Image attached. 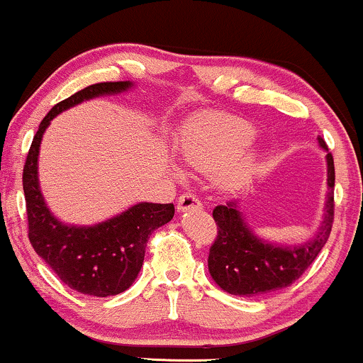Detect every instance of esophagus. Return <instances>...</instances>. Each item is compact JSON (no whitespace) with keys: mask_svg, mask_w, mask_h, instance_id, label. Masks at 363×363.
Instances as JSON below:
<instances>
[{"mask_svg":"<svg viewBox=\"0 0 363 363\" xmlns=\"http://www.w3.org/2000/svg\"><path fill=\"white\" fill-rule=\"evenodd\" d=\"M201 208H203L201 201L196 198L194 194H191V193L182 194L181 198H179V201H177V211L179 213L189 211V209H201Z\"/></svg>","mask_w":363,"mask_h":363,"instance_id":"1","label":"esophagus"}]
</instances>
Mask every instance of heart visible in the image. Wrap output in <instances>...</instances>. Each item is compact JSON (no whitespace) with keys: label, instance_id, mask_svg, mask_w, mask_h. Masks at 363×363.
<instances>
[{"label":"heart","instance_id":"1","mask_svg":"<svg viewBox=\"0 0 363 363\" xmlns=\"http://www.w3.org/2000/svg\"><path fill=\"white\" fill-rule=\"evenodd\" d=\"M255 128L233 116H204L187 126L179 142V154L187 167L196 170H216L225 187H237L252 176L255 162L252 157H240L255 140ZM174 176L181 177L176 165Z\"/></svg>","mask_w":363,"mask_h":363}]
</instances>
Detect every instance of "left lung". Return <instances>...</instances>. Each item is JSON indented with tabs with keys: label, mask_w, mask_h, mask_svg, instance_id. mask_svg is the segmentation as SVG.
<instances>
[{
	"label": "left lung",
	"mask_w": 363,
	"mask_h": 363,
	"mask_svg": "<svg viewBox=\"0 0 363 363\" xmlns=\"http://www.w3.org/2000/svg\"><path fill=\"white\" fill-rule=\"evenodd\" d=\"M323 150L328 152L325 140L318 137ZM328 165V196L325 216L308 242L301 245H274L253 233L240 213L237 201H228L213 209L218 226L215 243L209 248L208 269L221 289L233 296H260L291 286L313 264L328 242L335 215V164L326 154Z\"/></svg>",
	"instance_id": "8db88e82"
}]
</instances>
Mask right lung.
Listing matches in <instances>:
<instances>
[{"mask_svg": "<svg viewBox=\"0 0 363 363\" xmlns=\"http://www.w3.org/2000/svg\"><path fill=\"white\" fill-rule=\"evenodd\" d=\"M132 86L130 81L98 82L57 103L38 126L23 167L28 238L33 250L71 289L96 298L120 294L132 286L142 269L148 238L172 220L174 204L138 203L98 225H65L52 215L42 196L38 152L43 132L59 113L98 96L123 93Z\"/></svg>", "mask_w": 363, "mask_h": 363, "instance_id": "obj_1", "label": "right lung"}]
</instances>
